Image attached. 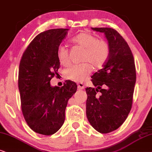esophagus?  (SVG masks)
<instances>
[{
  "instance_id": "esophagus-1",
  "label": "esophagus",
  "mask_w": 152,
  "mask_h": 152,
  "mask_svg": "<svg viewBox=\"0 0 152 152\" xmlns=\"http://www.w3.org/2000/svg\"><path fill=\"white\" fill-rule=\"evenodd\" d=\"M78 90H83L84 89V84L82 83H78Z\"/></svg>"
}]
</instances>
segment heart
Instances as JSON below:
<instances>
[{
  "instance_id": "heart-1",
  "label": "heart",
  "mask_w": 152,
  "mask_h": 152,
  "mask_svg": "<svg viewBox=\"0 0 152 152\" xmlns=\"http://www.w3.org/2000/svg\"><path fill=\"white\" fill-rule=\"evenodd\" d=\"M72 41L84 48L81 57V60L84 62L79 64H73L68 67L65 70L64 75L67 79L81 82L91 72V64L95 68H99L106 63L110 55V46L105 40L98 39L96 36L88 32L78 34L72 38ZM57 56L63 66L69 64V52L65 45L59 46Z\"/></svg>"
}]
</instances>
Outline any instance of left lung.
<instances>
[{
    "label": "left lung",
    "mask_w": 152,
    "mask_h": 152,
    "mask_svg": "<svg viewBox=\"0 0 152 152\" xmlns=\"http://www.w3.org/2000/svg\"><path fill=\"white\" fill-rule=\"evenodd\" d=\"M104 33L110 55L103 68L91 76L95 88H86V116L95 129L109 133L120 127L132 108L136 70L132 53L124 38L111 28H92Z\"/></svg>",
    "instance_id": "8db88e82"
}]
</instances>
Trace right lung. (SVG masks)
<instances>
[{"instance_id": "right-lung-1", "label": "right lung", "mask_w": 152, "mask_h": 152, "mask_svg": "<svg viewBox=\"0 0 152 152\" xmlns=\"http://www.w3.org/2000/svg\"><path fill=\"white\" fill-rule=\"evenodd\" d=\"M68 30L54 28L39 34L20 60L18 86L22 114L31 129L41 135H53L62 127L67 102L77 90L70 80L61 88L50 86L60 66L57 48Z\"/></svg>"}]
</instances>
